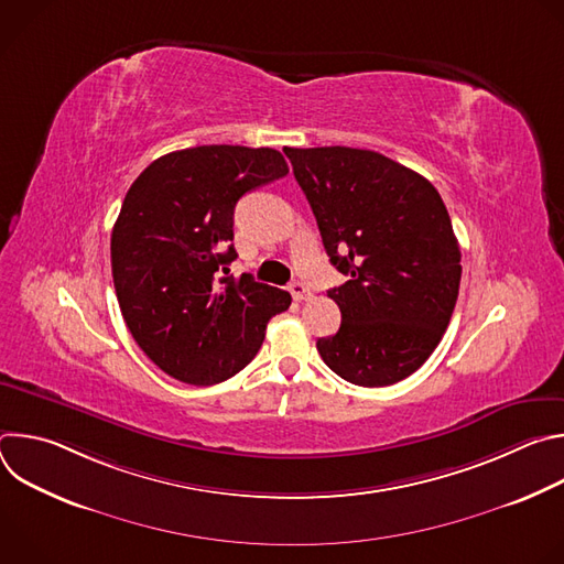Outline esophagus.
<instances>
[{
	"mask_svg": "<svg viewBox=\"0 0 564 564\" xmlns=\"http://www.w3.org/2000/svg\"><path fill=\"white\" fill-rule=\"evenodd\" d=\"M290 294H292L296 301H305V299H310V296H312L310 288H307L303 281H299V279L290 283Z\"/></svg>",
	"mask_w": 564,
	"mask_h": 564,
	"instance_id": "esophagus-1",
	"label": "esophagus"
}]
</instances>
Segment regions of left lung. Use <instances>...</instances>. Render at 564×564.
<instances>
[{"label":"left lung","mask_w":564,"mask_h":564,"mask_svg":"<svg viewBox=\"0 0 564 564\" xmlns=\"http://www.w3.org/2000/svg\"><path fill=\"white\" fill-rule=\"evenodd\" d=\"M283 151L330 263L348 276L328 290L341 326L316 341L321 359L366 388L406 379L442 341L459 292L462 254L442 196L370 149Z\"/></svg>","instance_id":"obj_1"}]
</instances>
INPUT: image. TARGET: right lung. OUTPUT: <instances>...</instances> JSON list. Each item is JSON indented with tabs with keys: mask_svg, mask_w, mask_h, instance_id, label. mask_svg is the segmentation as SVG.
Wrapping results in <instances>:
<instances>
[{
	"mask_svg": "<svg viewBox=\"0 0 564 564\" xmlns=\"http://www.w3.org/2000/svg\"><path fill=\"white\" fill-rule=\"evenodd\" d=\"M288 172L270 147L203 144L160 155L129 187L111 231L113 285L131 337L170 377H234L290 307L285 290L227 268L236 203Z\"/></svg>",
	"mask_w": 564,
	"mask_h": 564,
	"instance_id": "add662e5",
	"label": "right lung"
}]
</instances>
